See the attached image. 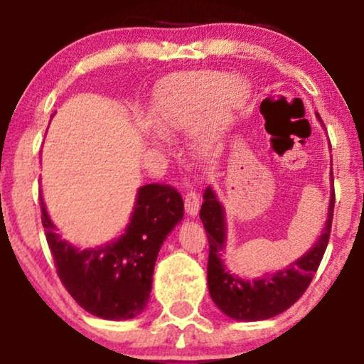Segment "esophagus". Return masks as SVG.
Wrapping results in <instances>:
<instances>
[{
    "mask_svg": "<svg viewBox=\"0 0 364 364\" xmlns=\"http://www.w3.org/2000/svg\"><path fill=\"white\" fill-rule=\"evenodd\" d=\"M185 210L190 216H196L200 211V195L196 191L190 190L185 195Z\"/></svg>",
    "mask_w": 364,
    "mask_h": 364,
    "instance_id": "esophagus-1",
    "label": "esophagus"
}]
</instances>
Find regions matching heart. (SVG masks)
<instances>
[{"instance_id":"heart-1","label":"heart","mask_w":364,"mask_h":364,"mask_svg":"<svg viewBox=\"0 0 364 364\" xmlns=\"http://www.w3.org/2000/svg\"><path fill=\"white\" fill-rule=\"evenodd\" d=\"M246 100V88L221 71L181 73L168 77L154 91L149 121L163 133L191 132L205 123L211 132L220 129ZM208 118L206 119L205 116ZM210 139L198 141L200 151H208Z\"/></svg>"}]
</instances>
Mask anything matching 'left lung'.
Returning <instances> with one entry per match:
<instances>
[{"label":"left lung","mask_w":364,"mask_h":364,"mask_svg":"<svg viewBox=\"0 0 364 364\" xmlns=\"http://www.w3.org/2000/svg\"><path fill=\"white\" fill-rule=\"evenodd\" d=\"M203 200L205 201L201 205L200 218L205 225L208 243H210L208 289L216 306L226 316L238 319V321H259V319L273 318L296 303L308 289L326 251L329 235H331L334 190L329 200L326 226L321 231L316 245L306 255L289 264V268L274 274H264L261 279L253 281L241 279L225 268L221 261L226 243L225 210L216 200L211 188H206Z\"/></svg>","instance_id":"1"}]
</instances>
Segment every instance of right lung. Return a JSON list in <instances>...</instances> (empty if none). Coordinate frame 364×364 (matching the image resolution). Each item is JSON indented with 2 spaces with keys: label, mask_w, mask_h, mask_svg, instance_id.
<instances>
[{
  "label": "right lung",
  "mask_w": 364,
  "mask_h": 364,
  "mask_svg": "<svg viewBox=\"0 0 364 364\" xmlns=\"http://www.w3.org/2000/svg\"><path fill=\"white\" fill-rule=\"evenodd\" d=\"M41 223L56 273L73 299L103 319H129L146 306L159 248L169 231L183 220V198L169 185L138 190L136 205L124 235L93 250H77L56 232L45 203Z\"/></svg>",
  "instance_id": "obj_1"
}]
</instances>
